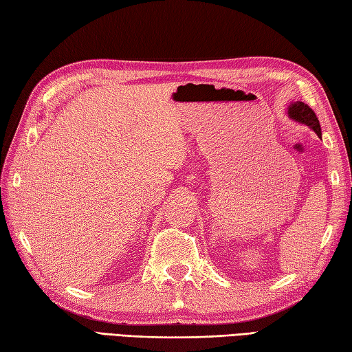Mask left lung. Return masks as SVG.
Returning <instances> with one entry per match:
<instances>
[{
  "label": "left lung",
  "instance_id": "8db88e82",
  "mask_svg": "<svg viewBox=\"0 0 352 352\" xmlns=\"http://www.w3.org/2000/svg\"><path fill=\"white\" fill-rule=\"evenodd\" d=\"M287 116L292 119V121L307 125L309 129L315 131L319 138H322V131H320L319 119L316 118L315 111H313L307 106V104H304L301 101L290 102L289 107H287Z\"/></svg>",
  "mask_w": 352,
  "mask_h": 352
}]
</instances>
